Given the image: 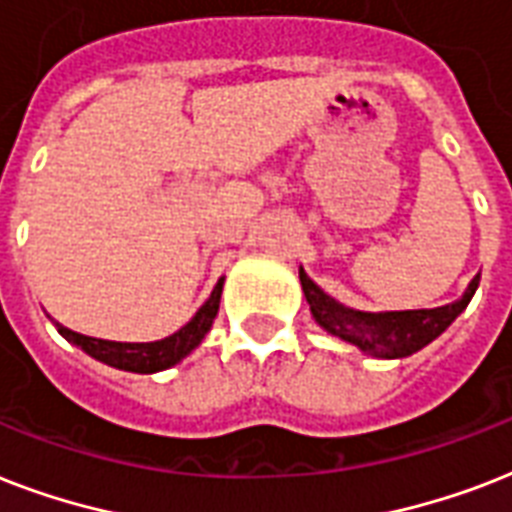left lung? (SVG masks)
Returning a JSON list of instances; mask_svg holds the SVG:
<instances>
[{
    "label": "left lung",
    "instance_id": "8db88e82",
    "mask_svg": "<svg viewBox=\"0 0 512 512\" xmlns=\"http://www.w3.org/2000/svg\"><path fill=\"white\" fill-rule=\"evenodd\" d=\"M481 276L470 281L468 292L457 303L430 308V311H396V313H361L340 305L335 297H329L324 289L313 284L300 268V284H303L305 300L311 305L313 319L321 327L337 335L340 340L353 342L369 356L377 358H404L425 348L436 340L465 308L470 297L476 295Z\"/></svg>",
    "mask_w": 512,
    "mask_h": 512
}]
</instances>
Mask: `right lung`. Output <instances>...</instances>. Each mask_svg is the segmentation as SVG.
Returning a JSON list of instances; mask_svg holds the SVG:
<instances>
[{"mask_svg":"<svg viewBox=\"0 0 512 512\" xmlns=\"http://www.w3.org/2000/svg\"><path fill=\"white\" fill-rule=\"evenodd\" d=\"M220 295H223V279L217 281L207 303L201 305L199 313H196L183 329H177L175 335L156 342H111L98 340V337L79 335V332H71V329L60 327V324H55V327H58V332L66 337L68 342L79 345L84 353H90L92 358H98L103 364L138 374L162 372V369H170V366L177 364L180 358L188 356V353L204 340V335H207L209 327H212V321H215L217 308H220Z\"/></svg>","mask_w":512,"mask_h":512,"instance_id":"1","label":"right lung"}]
</instances>
